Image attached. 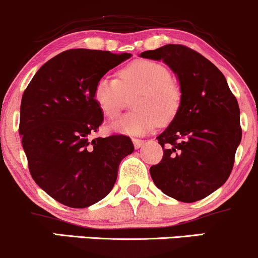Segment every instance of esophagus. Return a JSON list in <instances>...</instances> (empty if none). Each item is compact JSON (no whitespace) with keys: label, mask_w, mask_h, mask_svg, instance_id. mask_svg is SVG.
I'll return each instance as SVG.
<instances>
[{"label":"esophagus","mask_w":258,"mask_h":258,"mask_svg":"<svg viewBox=\"0 0 258 258\" xmlns=\"http://www.w3.org/2000/svg\"><path fill=\"white\" fill-rule=\"evenodd\" d=\"M132 142H134V146H135V148L136 149H140L141 147L143 146L144 143V141H142V140H138V138H134V140H132Z\"/></svg>","instance_id":"esophagus-1"}]
</instances>
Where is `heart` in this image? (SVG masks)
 <instances>
[{
  "label": "heart",
  "mask_w": 258,
  "mask_h": 258,
  "mask_svg": "<svg viewBox=\"0 0 258 258\" xmlns=\"http://www.w3.org/2000/svg\"><path fill=\"white\" fill-rule=\"evenodd\" d=\"M135 93L132 110L109 124L115 134L141 136L153 131L158 123H166L175 117L181 105V89L170 78L164 64L155 61L138 60L118 71V79L103 76L93 89V98L100 111L112 118L122 107L124 94Z\"/></svg>",
  "instance_id": "b5f03b06"
}]
</instances>
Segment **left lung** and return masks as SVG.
I'll return each instance as SVG.
<instances>
[{
	"label": "left lung",
	"instance_id": "left-lung-1",
	"mask_svg": "<svg viewBox=\"0 0 258 258\" xmlns=\"http://www.w3.org/2000/svg\"><path fill=\"white\" fill-rule=\"evenodd\" d=\"M140 56L168 64L182 95L177 114L157 137L164 155L151 176L166 196L196 202L224 185L233 170L242 135L239 104L224 75L197 51L169 44Z\"/></svg>",
	"mask_w": 258,
	"mask_h": 258
}]
</instances>
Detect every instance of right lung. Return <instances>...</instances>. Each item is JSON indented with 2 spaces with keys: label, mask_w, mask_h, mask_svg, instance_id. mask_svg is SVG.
<instances>
[{
  "label": "right lung",
  "mask_w": 258,
  "mask_h": 258,
  "mask_svg": "<svg viewBox=\"0 0 258 258\" xmlns=\"http://www.w3.org/2000/svg\"><path fill=\"white\" fill-rule=\"evenodd\" d=\"M131 53L72 49L39 69L24 90L19 135L32 177L57 202L86 208L109 195L121 160L135 151L130 137L90 136L104 120L95 83Z\"/></svg>",
  "instance_id": "obj_1"
}]
</instances>
